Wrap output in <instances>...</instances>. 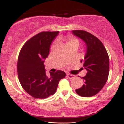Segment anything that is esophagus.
Segmentation results:
<instances>
[{"label":"esophagus","mask_w":124,"mask_h":124,"mask_svg":"<svg viewBox=\"0 0 124 124\" xmlns=\"http://www.w3.org/2000/svg\"><path fill=\"white\" fill-rule=\"evenodd\" d=\"M66 76H67V78H68V79H73V78H74V75H72V74H70V73H67L66 74Z\"/></svg>","instance_id":"obj_1"}]
</instances>
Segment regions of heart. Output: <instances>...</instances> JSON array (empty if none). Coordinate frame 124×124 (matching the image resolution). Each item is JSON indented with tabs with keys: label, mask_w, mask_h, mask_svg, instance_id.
Listing matches in <instances>:
<instances>
[{
	"label": "heart",
	"mask_w": 124,
	"mask_h": 124,
	"mask_svg": "<svg viewBox=\"0 0 124 124\" xmlns=\"http://www.w3.org/2000/svg\"><path fill=\"white\" fill-rule=\"evenodd\" d=\"M66 41H67V45H71V44H77V45H79V41L78 39L74 37L72 35H68L67 37L66 38ZM55 42L53 44V45H55Z\"/></svg>",
	"instance_id": "1"
}]
</instances>
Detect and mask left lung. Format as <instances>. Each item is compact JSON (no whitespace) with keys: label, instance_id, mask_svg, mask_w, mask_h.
Wrapping results in <instances>:
<instances>
[{"label":"left lung","instance_id":"left-lung-1","mask_svg":"<svg viewBox=\"0 0 124 124\" xmlns=\"http://www.w3.org/2000/svg\"><path fill=\"white\" fill-rule=\"evenodd\" d=\"M72 33L86 45L85 59L80 62H83V68L87 72L82 78L85 83L80 88L76 89V92L85 97L93 96L103 89L108 79V55L103 43L94 35L83 30H73Z\"/></svg>","mask_w":124,"mask_h":124}]
</instances>
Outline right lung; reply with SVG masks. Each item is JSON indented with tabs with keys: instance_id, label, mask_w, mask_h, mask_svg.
Returning a JSON list of instances; mask_svg holds the SVG:
<instances>
[{
	"instance_id": "right-lung-1",
	"label": "right lung",
	"mask_w": 124,
	"mask_h": 124,
	"mask_svg": "<svg viewBox=\"0 0 124 124\" xmlns=\"http://www.w3.org/2000/svg\"><path fill=\"white\" fill-rule=\"evenodd\" d=\"M59 31H44L28 40L18 58L17 73L20 83L28 94L37 99H45L56 92L59 80L66 76L62 70L45 72L44 60L49 55L51 43Z\"/></svg>"
}]
</instances>
